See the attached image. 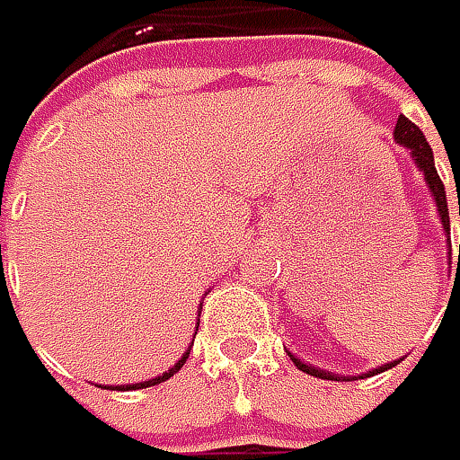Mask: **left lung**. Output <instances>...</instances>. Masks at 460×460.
<instances>
[{
  "label": "left lung",
  "instance_id": "1",
  "mask_svg": "<svg viewBox=\"0 0 460 460\" xmlns=\"http://www.w3.org/2000/svg\"><path fill=\"white\" fill-rule=\"evenodd\" d=\"M395 140L403 146V148L411 150V155H414V164H417L419 169H421V174L427 179V184H429V190H432V198H435V203H438V213H440V218H443V229L450 231V216H447V200H446V184H443V179L438 174V169H435V158H432V148H429V143L424 140V135H421V129H419L417 124L409 122L406 117H398V124H395ZM458 213H460V205H458ZM460 270V247H458V268H456V273ZM291 357V362L296 365V369H302V372H307L312 377H323V380H341L336 375H331V372H323V369H317V367L305 365V362H299L294 354H288ZM395 367V362L391 365H383L377 367V369H372L369 375H377V372H385V369H391Z\"/></svg>",
  "mask_w": 460,
  "mask_h": 460
}]
</instances>
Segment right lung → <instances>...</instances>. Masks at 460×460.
Returning <instances> with one entry per match:
<instances>
[{
  "label": "right lung",
  "mask_w": 460,
  "mask_h": 460,
  "mask_svg": "<svg viewBox=\"0 0 460 460\" xmlns=\"http://www.w3.org/2000/svg\"><path fill=\"white\" fill-rule=\"evenodd\" d=\"M187 357H190V351H187V354H184V357H181V359H179V362H176V365L172 367L169 372H164L161 377H153V380H146V383H137V385H129V391H137V388H150V385H158V383H164V380H169L172 375H176V372L181 369V365L187 362Z\"/></svg>",
  "instance_id": "1"
}]
</instances>
